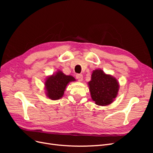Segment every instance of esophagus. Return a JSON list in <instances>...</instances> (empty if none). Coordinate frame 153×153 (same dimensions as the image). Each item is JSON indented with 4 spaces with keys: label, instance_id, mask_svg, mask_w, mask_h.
Masks as SVG:
<instances>
[{
    "label": "esophagus",
    "instance_id": "34e87169",
    "mask_svg": "<svg viewBox=\"0 0 153 153\" xmlns=\"http://www.w3.org/2000/svg\"><path fill=\"white\" fill-rule=\"evenodd\" d=\"M76 78L78 80V81L81 82L83 80V75H82V74H77V75H76Z\"/></svg>",
    "mask_w": 153,
    "mask_h": 153
}]
</instances>
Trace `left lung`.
<instances>
[{"label":"left lung","mask_w":153,"mask_h":153,"mask_svg":"<svg viewBox=\"0 0 153 153\" xmlns=\"http://www.w3.org/2000/svg\"><path fill=\"white\" fill-rule=\"evenodd\" d=\"M89 86L92 100L100 106L112 103L116 98L119 87L115 78L106 75L100 69H96L92 72Z\"/></svg>","instance_id":"8db88e82"}]
</instances>
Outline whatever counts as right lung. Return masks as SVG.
<instances>
[{
  "label": "right lung",
  "mask_w": 153,
  "mask_h": 153,
  "mask_svg": "<svg viewBox=\"0 0 153 153\" xmlns=\"http://www.w3.org/2000/svg\"><path fill=\"white\" fill-rule=\"evenodd\" d=\"M75 80L72 76L66 75L60 71L57 72L55 75L48 77L45 82L47 96L53 100L62 98L67 85L70 82Z\"/></svg>",
  "instance_id": "obj_1"
}]
</instances>
